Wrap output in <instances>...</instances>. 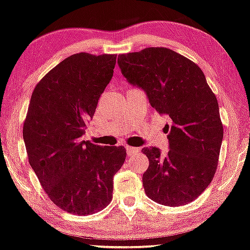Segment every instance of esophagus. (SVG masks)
I'll return each instance as SVG.
<instances>
[{"label":"esophagus","instance_id":"obj_1","mask_svg":"<svg viewBox=\"0 0 250 250\" xmlns=\"http://www.w3.org/2000/svg\"><path fill=\"white\" fill-rule=\"evenodd\" d=\"M126 152H127V155H135L140 152V148H135V147H131V146H126Z\"/></svg>","mask_w":250,"mask_h":250}]
</instances>
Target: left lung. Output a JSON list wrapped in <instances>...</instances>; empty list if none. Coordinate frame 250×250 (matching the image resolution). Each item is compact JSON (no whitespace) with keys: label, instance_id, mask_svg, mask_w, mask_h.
<instances>
[{"label":"left lung","instance_id":"1","mask_svg":"<svg viewBox=\"0 0 250 250\" xmlns=\"http://www.w3.org/2000/svg\"><path fill=\"white\" fill-rule=\"evenodd\" d=\"M118 64L128 82L146 91L150 105L171 119L166 125L170 130L167 155L161 156L156 147L143 149L149 160L145 192L162 205L191 203L213 180L224 138L217 97L204 73L166 47L119 54Z\"/></svg>","mask_w":250,"mask_h":250}]
</instances>
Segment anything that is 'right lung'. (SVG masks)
Masks as SVG:
<instances>
[{
	"label": "right lung",
	"instance_id": "obj_1",
	"mask_svg": "<svg viewBox=\"0 0 250 250\" xmlns=\"http://www.w3.org/2000/svg\"><path fill=\"white\" fill-rule=\"evenodd\" d=\"M117 54L76 53L37 83L23 125L30 166L61 210L88 215L112 199L113 176L126 158L123 146L81 140L113 75Z\"/></svg>",
	"mask_w": 250,
	"mask_h": 250
}]
</instances>
